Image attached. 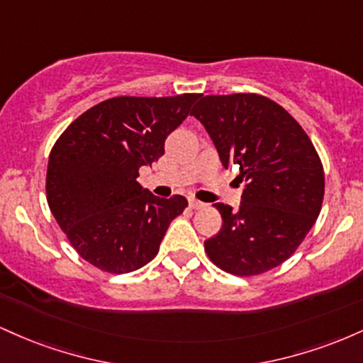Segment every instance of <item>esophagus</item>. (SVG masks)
<instances>
[{"instance_id":"esophagus-1","label":"esophagus","mask_w":363,"mask_h":363,"mask_svg":"<svg viewBox=\"0 0 363 363\" xmlns=\"http://www.w3.org/2000/svg\"><path fill=\"white\" fill-rule=\"evenodd\" d=\"M189 206L193 208V210H199V208L205 206V203H201V201H198V199L191 198V199H189Z\"/></svg>"}]
</instances>
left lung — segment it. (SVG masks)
<instances>
[{
  "mask_svg": "<svg viewBox=\"0 0 363 363\" xmlns=\"http://www.w3.org/2000/svg\"><path fill=\"white\" fill-rule=\"evenodd\" d=\"M223 167L245 182L237 210L216 203L222 228L205 240L213 264L235 277L277 268L297 251L320 213L323 162L301 124L257 94L205 95L191 111Z\"/></svg>",
  "mask_w": 363,
  "mask_h": 363,
  "instance_id": "left-lung-1",
  "label": "left lung"
}]
</instances>
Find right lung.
<instances>
[{
	"label": "right lung",
	"instance_id": "obj_1",
	"mask_svg": "<svg viewBox=\"0 0 363 363\" xmlns=\"http://www.w3.org/2000/svg\"><path fill=\"white\" fill-rule=\"evenodd\" d=\"M201 94L112 97L62 131L45 176L48 205L69 244L102 272L123 274L157 256L187 199H164L138 184L140 167L164 155L170 133Z\"/></svg>",
	"mask_w": 363,
	"mask_h": 363
}]
</instances>
